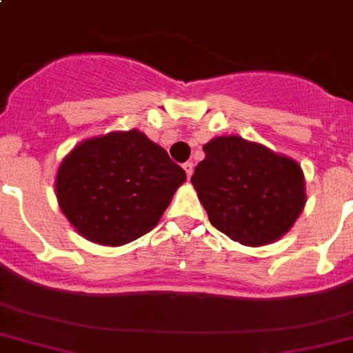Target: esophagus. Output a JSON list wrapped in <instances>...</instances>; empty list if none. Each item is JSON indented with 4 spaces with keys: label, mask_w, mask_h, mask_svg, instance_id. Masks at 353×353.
Segmentation results:
<instances>
[{
    "label": "esophagus",
    "mask_w": 353,
    "mask_h": 353,
    "mask_svg": "<svg viewBox=\"0 0 353 353\" xmlns=\"http://www.w3.org/2000/svg\"><path fill=\"white\" fill-rule=\"evenodd\" d=\"M183 168H185V172H186V177H192V174H194V163L192 161H186L185 165H183Z\"/></svg>",
    "instance_id": "34e87169"
}]
</instances>
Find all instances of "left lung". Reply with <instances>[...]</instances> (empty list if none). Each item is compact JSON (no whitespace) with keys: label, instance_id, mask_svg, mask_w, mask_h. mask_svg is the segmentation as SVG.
Listing matches in <instances>:
<instances>
[{"label":"left lung","instance_id":"8db88e82","mask_svg":"<svg viewBox=\"0 0 353 353\" xmlns=\"http://www.w3.org/2000/svg\"><path fill=\"white\" fill-rule=\"evenodd\" d=\"M192 176L210 222L250 247L286 234L305 204L304 174L296 161L241 137H219Z\"/></svg>","mask_w":353,"mask_h":353}]
</instances>
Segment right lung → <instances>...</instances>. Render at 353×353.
<instances>
[{"instance_id":"obj_1","label":"right lung","mask_w":353,"mask_h":353,"mask_svg":"<svg viewBox=\"0 0 353 353\" xmlns=\"http://www.w3.org/2000/svg\"><path fill=\"white\" fill-rule=\"evenodd\" d=\"M186 179L163 147L139 130L85 140L62 161L57 197L76 231L125 245L151 231Z\"/></svg>"}]
</instances>
